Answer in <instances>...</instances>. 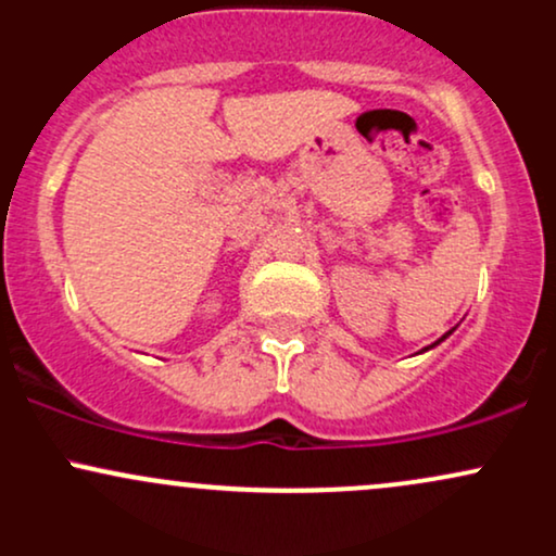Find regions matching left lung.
<instances>
[{"instance_id": "obj_1", "label": "left lung", "mask_w": 556, "mask_h": 556, "mask_svg": "<svg viewBox=\"0 0 556 556\" xmlns=\"http://www.w3.org/2000/svg\"><path fill=\"white\" fill-rule=\"evenodd\" d=\"M450 334H452V331H446V334H444V337H442V340H437V342H433V344H429V348H424V353H426V350H431V348H437V344H439V342H444V340H446V337H450Z\"/></svg>"}]
</instances>
